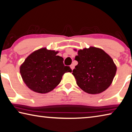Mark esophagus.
Masks as SVG:
<instances>
[{
    "instance_id": "obj_1",
    "label": "esophagus",
    "mask_w": 132,
    "mask_h": 132,
    "mask_svg": "<svg viewBox=\"0 0 132 132\" xmlns=\"http://www.w3.org/2000/svg\"><path fill=\"white\" fill-rule=\"evenodd\" d=\"M70 68H71V69H72V70L74 69V65L73 64H71V65H70Z\"/></svg>"
}]
</instances>
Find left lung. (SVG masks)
<instances>
[{
  "label": "left lung",
  "mask_w": 132,
  "mask_h": 132,
  "mask_svg": "<svg viewBox=\"0 0 132 132\" xmlns=\"http://www.w3.org/2000/svg\"><path fill=\"white\" fill-rule=\"evenodd\" d=\"M74 59L78 64L72 74L81 89L90 94H97L110 87L117 67L103 50L93 47L80 50Z\"/></svg>",
  "instance_id": "obj_1"
}]
</instances>
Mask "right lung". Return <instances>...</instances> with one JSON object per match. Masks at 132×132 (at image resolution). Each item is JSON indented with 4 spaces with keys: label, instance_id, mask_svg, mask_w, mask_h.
Wrapping results in <instances>:
<instances>
[{
    "label": "right lung",
    "instance_id": "add662e5",
    "mask_svg": "<svg viewBox=\"0 0 132 132\" xmlns=\"http://www.w3.org/2000/svg\"><path fill=\"white\" fill-rule=\"evenodd\" d=\"M58 52L41 48L25 60L20 73L31 90L40 93L49 92L59 84L64 73L72 71L70 67L64 65L63 58L56 55Z\"/></svg>",
    "mask_w": 132,
    "mask_h": 132
}]
</instances>
